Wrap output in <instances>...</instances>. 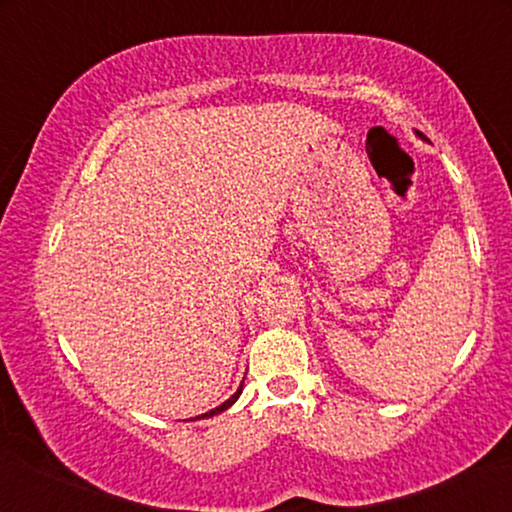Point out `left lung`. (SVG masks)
<instances>
[{"label": "left lung", "mask_w": 512, "mask_h": 512, "mask_svg": "<svg viewBox=\"0 0 512 512\" xmlns=\"http://www.w3.org/2000/svg\"><path fill=\"white\" fill-rule=\"evenodd\" d=\"M415 135H417V137H422V139H426V137H424V135H422V132H419V130H415Z\"/></svg>", "instance_id": "left-lung-1"}]
</instances>
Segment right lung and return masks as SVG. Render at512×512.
<instances>
[{
    "instance_id": "obj_1",
    "label": "right lung",
    "mask_w": 512,
    "mask_h": 512,
    "mask_svg": "<svg viewBox=\"0 0 512 512\" xmlns=\"http://www.w3.org/2000/svg\"><path fill=\"white\" fill-rule=\"evenodd\" d=\"M240 394H242V384H240V389H237V391H235V394H233V396H230L226 403H221V405H219V408L209 410V412H205V415H200V417H195V419H205V417H214V415H219V412H223V410H228V408H230V405H233V403L237 401V398H240Z\"/></svg>"
}]
</instances>
